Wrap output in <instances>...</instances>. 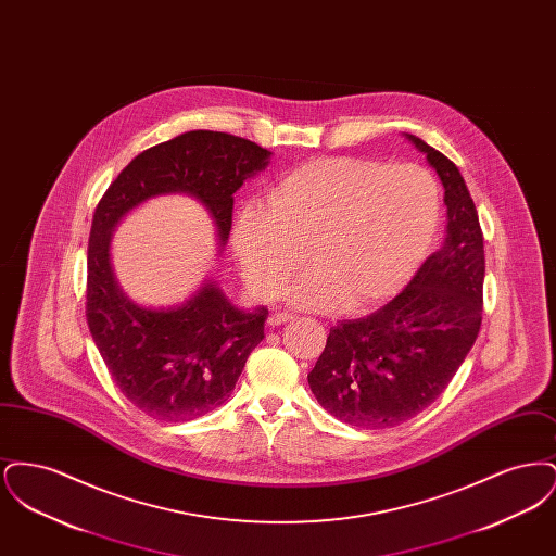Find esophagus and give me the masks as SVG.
<instances>
[{
    "label": "esophagus",
    "instance_id": "1",
    "mask_svg": "<svg viewBox=\"0 0 556 556\" xmlns=\"http://www.w3.org/2000/svg\"><path fill=\"white\" fill-rule=\"evenodd\" d=\"M291 318H293L291 313H273V315L268 317V325L277 327V325H283V323H290Z\"/></svg>",
    "mask_w": 556,
    "mask_h": 556
}]
</instances>
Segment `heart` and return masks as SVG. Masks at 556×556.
Instances as JSON below:
<instances>
[{"label":"heart","instance_id":"heart-1","mask_svg":"<svg viewBox=\"0 0 556 556\" xmlns=\"http://www.w3.org/2000/svg\"><path fill=\"white\" fill-rule=\"evenodd\" d=\"M440 208V186L419 164L315 160L281 175L266 204L239 212L233 248L258 298H275L308 258L313 268L291 300L308 308L340 302L345 313H363L413 277Z\"/></svg>","mask_w":556,"mask_h":556}]
</instances>
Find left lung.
<instances>
[{
	"label": "left lung",
	"instance_id": "obj_1",
	"mask_svg": "<svg viewBox=\"0 0 556 556\" xmlns=\"http://www.w3.org/2000/svg\"><path fill=\"white\" fill-rule=\"evenodd\" d=\"M406 139L444 186L446 239L392 302L331 327L308 372L318 404L363 429L396 427L424 413L476 344L483 315L485 256L473 198L452 160L410 132Z\"/></svg>",
	"mask_w": 556,
	"mask_h": 556
}]
</instances>
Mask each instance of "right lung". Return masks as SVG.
<instances>
[{"label": "right lung", "mask_w": 556, "mask_h": 556, "mask_svg": "<svg viewBox=\"0 0 556 556\" xmlns=\"http://www.w3.org/2000/svg\"><path fill=\"white\" fill-rule=\"evenodd\" d=\"M268 159L270 152L250 139L187 131L135 156L93 212L87 325L114 383L148 417L177 424L220 406L233 392L250 352L263 342L268 311H241L212 279L184 304L139 306L114 279L112 233L139 204L187 193L211 212L223 248L231 231L233 193Z\"/></svg>", "instance_id": "add662e5"}]
</instances>
